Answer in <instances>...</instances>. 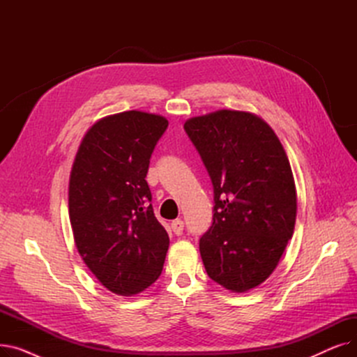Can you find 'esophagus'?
<instances>
[{
  "label": "esophagus",
  "instance_id": "esophagus-1",
  "mask_svg": "<svg viewBox=\"0 0 357 357\" xmlns=\"http://www.w3.org/2000/svg\"><path fill=\"white\" fill-rule=\"evenodd\" d=\"M171 227H172V231H174L176 236H181L182 231H183V221H182L181 218L174 220L172 224H171Z\"/></svg>",
  "mask_w": 357,
  "mask_h": 357
}]
</instances>
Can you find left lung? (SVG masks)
I'll return each instance as SVG.
<instances>
[{
	"label": "left lung",
	"mask_w": 357,
	"mask_h": 357,
	"mask_svg": "<svg viewBox=\"0 0 357 357\" xmlns=\"http://www.w3.org/2000/svg\"><path fill=\"white\" fill-rule=\"evenodd\" d=\"M214 186L213 224L199 240L214 282L246 292L269 278L294 234L296 190L282 143L248 111L218 109L183 124Z\"/></svg>",
	"instance_id": "8db88e82"
}]
</instances>
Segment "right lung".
I'll use <instances>...</instances> for the list:
<instances>
[{
    "mask_svg": "<svg viewBox=\"0 0 357 357\" xmlns=\"http://www.w3.org/2000/svg\"><path fill=\"white\" fill-rule=\"evenodd\" d=\"M167 120L137 109L107 116L82 139L69 178V220L88 269L111 292L136 295L160 276L169 236L146 182Z\"/></svg>",
    "mask_w": 357,
    "mask_h": 357,
    "instance_id": "obj_1",
    "label": "right lung"
}]
</instances>
